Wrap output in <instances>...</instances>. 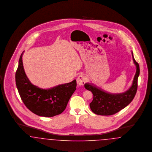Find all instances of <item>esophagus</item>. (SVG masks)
<instances>
[{
    "instance_id": "esophagus-1",
    "label": "esophagus",
    "mask_w": 152,
    "mask_h": 152,
    "mask_svg": "<svg viewBox=\"0 0 152 152\" xmlns=\"http://www.w3.org/2000/svg\"><path fill=\"white\" fill-rule=\"evenodd\" d=\"M86 81V76L84 75H80L77 79V83L78 86H83Z\"/></svg>"
}]
</instances>
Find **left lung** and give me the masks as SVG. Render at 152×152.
Segmentation results:
<instances>
[{
    "mask_svg": "<svg viewBox=\"0 0 152 152\" xmlns=\"http://www.w3.org/2000/svg\"><path fill=\"white\" fill-rule=\"evenodd\" d=\"M133 62L136 66V72L131 87L126 92L120 94H111L106 92L97 86L86 83L85 88L91 91L93 101L90 107L94 113L99 115H112L124 108L131 102L137 92V80L140 74L139 64L135 61L132 52Z\"/></svg>",
    "mask_w": 152,
    "mask_h": 152,
    "instance_id": "8db88e82",
    "label": "left lung"
}]
</instances>
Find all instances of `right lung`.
Listing matches in <instances>:
<instances>
[{
	"mask_svg": "<svg viewBox=\"0 0 152 152\" xmlns=\"http://www.w3.org/2000/svg\"><path fill=\"white\" fill-rule=\"evenodd\" d=\"M21 54L15 74L16 85L25 106L34 114L44 117H53L63 112L76 90L77 82L59 85L48 89L33 85L26 77Z\"/></svg>",
	"mask_w": 152,
	"mask_h": 152,
	"instance_id": "1",
	"label": "right lung"
}]
</instances>
